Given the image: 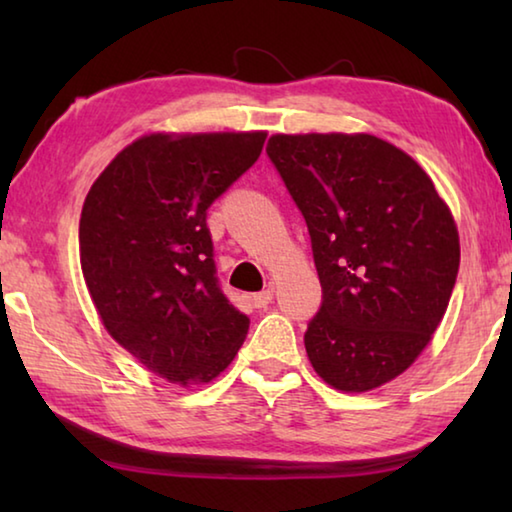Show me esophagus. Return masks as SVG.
Listing matches in <instances>:
<instances>
[{
    "mask_svg": "<svg viewBox=\"0 0 512 512\" xmlns=\"http://www.w3.org/2000/svg\"><path fill=\"white\" fill-rule=\"evenodd\" d=\"M271 300H273V289H264V291L255 293V296H253V305H255L257 309H262V307H266V305H271Z\"/></svg>",
    "mask_w": 512,
    "mask_h": 512,
    "instance_id": "obj_1",
    "label": "esophagus"
}]
</instances>
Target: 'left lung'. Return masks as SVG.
<instances>
[{
  "mask_svg": "<svg viewBox=\"0 0 512 512\" xmlns=\"http://www.w3.org/2000/svg\"><path fill=\"white\" fill-rule=\"evenodd\" d=\"M268 158L305 216L323 307L316 375L368 393L400 377L443 320L461 262L449 205L409 153L370 133H277Z\"/></svg>",
  "mask_w": 512,
  "mask_h": 512,
  "instance_id": "1",
  "label": "left lung"
}]
</instances>
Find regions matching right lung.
<instances>
[{"mask_svg": "<svg viewBox=\"0 0 512 512\" xmlns=\"http://www.w3.org/2000/svg\"><path fill=\"white\" fill-rule=\"evenodd\" d=\"M266 131L149 133L94 180L79 223L85 284L106 332L178 386L210 384L248 334L216 284L207 207L255 164Z\"/></svg>", "mask_w": 512, "mask_h": 512, "instance_id": "right-lung-1", "label": "right lung"}]
</instances>
